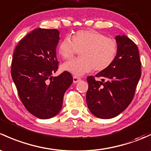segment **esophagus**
<instances>
[{"label": "esophagus", "mask_w": 151, "mask_h": 151, "mask_svg": "<svg viewBox=\"0 0 151 151\" xmlns=\"http://www.w3.org/2000/svg\"><path fill=\"white\" fill-rule=\"evenodd\" d=\"M80 80H81V79L80 78V77H76V76L73 77V82H74V83H77V82H80Z\"/></svg>", "instance_id": "obj_1"}]
</instances>
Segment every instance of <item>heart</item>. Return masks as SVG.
<instances>
[{
  "instance_id": "1",
  "label": "heart",
  "mask_w": 151,
  "mask_h": 151,
  "mask_svg": "<svg viewBox=\"0 0 151 151\" xmlns=\"http://www.w3.org/2000/svg\"><path fill=\"white\" fill-rule=\"evenodd\" d=\"M78 51L80 58L62 65V69L76 76H82L95 69L101 71L109 68L116 58L118 44L115 40L93 29L80 30L72 37H64L58 46L63 60L72 58Z\"/></svg>"
}]
</instances>
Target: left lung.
<instances>
[{
    "mask_svg": "<svg viewBox=\"0 0 151 151\" xmlns=\"http://www.w3.org/2000/svg\"><path fill=\"white\" fill-rule=\"evenodd\" d=\"M118 53L114 63L96 77L87 78L86 101L90 111L100 119H111L125 110L132 101L141 77L137 46L125 35L116 36Z\"/></svg>",
    "mask_w": 151,
    "mask_h": 151,
    "instance_id": "8db88e82",
    "label": "left lung"
}]
</instances>
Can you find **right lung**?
I'll return each mask as SVG.
<instances>
[{
  "label": "right lung",
  "instance_id": "add662e5",
  "mask_svg": "<svg viewBox=\"0 0 151 151\" xmlns=\"http://www.w3.org/2000/svg\"><path fill=\"white\" fill-rule=\"evenodd\" d=\"M58 29L38 28L22 38L16 47L12 63V77L27 110L41 119L60 112L65 92L73 82L68 71L58 77L56 46Z\"/></svg>",
  "mask_w": 151,
  "mask_h": 151
}]
</instances>
